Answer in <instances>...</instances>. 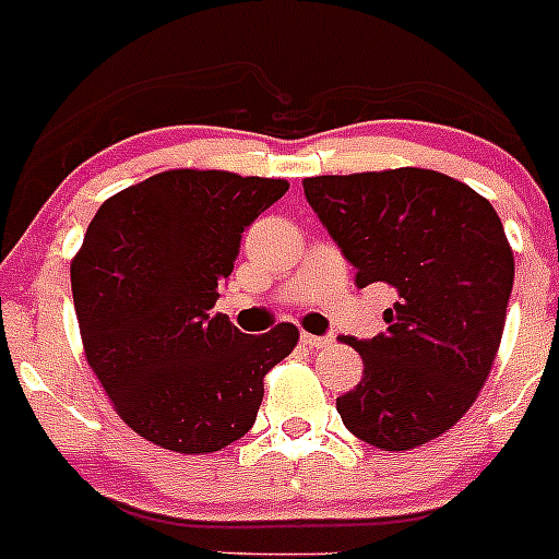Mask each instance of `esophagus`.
<instances>
[{
  "mask_svg": "<svg viewBox=\"0 0 559 559\" xmlns=\"http://www.w3.org/2000/svg\"><path fill=\"white\" fill-rule=\"evenodd\" d=\"M300 342L306 344V347H311V350H322V347H328L331 344V338L328 336H314V333H300Z\"/></svg>",
  "mask_w": 559,
  "mask_h": 559,
  "instance_id": "esophagus-1",
  "label": "esophagus"
}]
</instances>
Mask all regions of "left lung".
Returning a JSON list of instances; mask_svg holds the SVG:
<instances>
[{
	"label": "left lung",
	"instance_id": "left-lung-1",
	"mask_svg": "<svg viewBox=\"0 0 559 559\" xmlns=\"http://www.w3.org/2000/svg\"><path fill=\"white\" fill-rule=\"evenodd\" d=\"M306 201L358 270L397 292L385 333L347 336L364 378L336 400L344 427L385 452L416 450L466 416L491 374L513 292V248L472 187L427 168L304 179Z\"/></svg>",
	"mask_w": 559,
	"mask_h": 559
}]
</instances>
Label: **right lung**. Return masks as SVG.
Instances as JSON below:
<instances>
[{
  "label": "right lung",
  "instance_id": "right-lung-1",
  "mask_svg": "<svg viewBox=\"0 0 559 559\" xmlns=\"http://www.w3.org/2000/svg\"><path fill=\"white\" fill-rule=\"evenodd\" d=\"M286 179L176 168L98 206L71 262L82 347L115 414L151 444L206 455L253 427L264 374L295 350L281 322L248 336L212 314L242 231Z\"/></svg>",
  "mask_w": 559,
  "mask_h": 559
}]
</instances>
